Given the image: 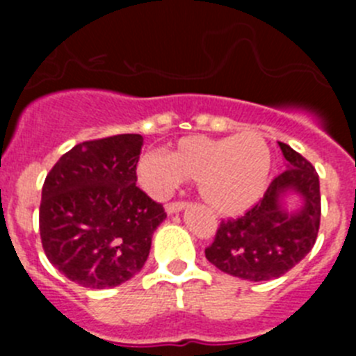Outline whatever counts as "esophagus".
I'll use <instances>...</instances> for the list:
<instances>
[{
	"instance_id": "esophagus-1",
	"label": "esophagus",
	"mask_w": 356,
	"mask_h": 356,
	"mask_svg": "<svg viewBox=\"0 0 356 356\" xmlns=\"http://www.w3.org/2000/svg\"><path fill=\"white\" fill-rule=\"evenodd\" d=\"M185 207H187V203H185V201H175V203H168V205H165V212H168L169 216H172V213L181 212Z\"/></svg>"
}]
</instances>
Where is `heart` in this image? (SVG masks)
Returning a JSON list of instances; mask_svg holds the SVG:
<instances>
[{
    "label": "heart",
    "mask_w": 356,
    "mask_h": 356,
    "mask_svg": "<svg viewBox=\"0 0 356 356\" xmlns=\"http://www.w3.org/2000/svg\"><path fill=\"white\" fill-rule=\"evenodd\" d=\"M271 169V147L260 135H191L178 140L169 155L144 153L137 162V180L155 200L168 197L184 178L196 180L201 200L213 212L237 216L259 201Z\"/></svg>",
    "instance_id": "1"
}]
</instances>
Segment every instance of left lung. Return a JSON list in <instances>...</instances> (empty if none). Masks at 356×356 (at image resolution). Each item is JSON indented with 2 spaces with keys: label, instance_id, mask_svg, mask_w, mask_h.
Instances as JSON below:
<instances>
[{
  "label": "left lung",
  "instance_id": "obj_1",
  "mask_svg": "<svg viewBox=\"0 0 356 356\" xmlns=\"http://www.w3.org/2000/svg\"><path fill=\"white\" fill-rule=\"evenodd\" d=\"M278 146L287 171L276 176L253 209L222 221L205 250L207 260L217 269L248 282L284 276L312 250L319 232V176L289 144ZM291 197H298L300 205L289 211Z\"/></svg>",
  "mask_w": 356,
  "mask_h": 356
}]
</instances>
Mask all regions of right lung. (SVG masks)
Masks as SVG:
<instances>
[{"label":"right lung","instance_id":"obj_1","mask_svg":"<svg viewBox=\"0 0 356 356\" xmlns=\"http://www.w3.org/2000/svg\"><path fill=\"white\" fill-rule=\"evenodd\" d=\"M143 143V135L122 134L76 144L46 176L39 210L44 253L81 287L110 289L134 278L168 217L135 185Z\"/></svg>","mask_w":356,"mask_h":356}]
</instances>
